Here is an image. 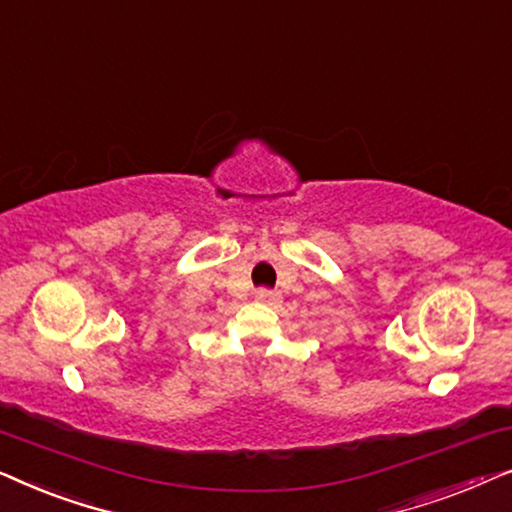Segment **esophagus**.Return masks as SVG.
I'll use <instances>...</instances> for the list:
<instances>
[{"mask_svg":"<svg viewBox=\"0 0 512 512\" xmlns=\"http://www.w3.org/2000/svg\"><path fill=\"white\" fill-rule=\"evenodd\" d=\"M256 300L258 303H263V305H279V293L277 291H270V289H258L256 291Z\"/></svg>","mask_w":512,"mask_h":512,"instance_id":"obj_1","label":"esophagus"}]
</instances>
